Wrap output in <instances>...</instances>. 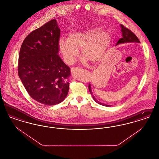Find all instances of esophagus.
I'll list each match as a JSON object with an SVG mask.
<instances>
[{"label":"esophagus","instance_id":"1","mask_svg":"<svg viewBox=\"0 0 159 159\" xmlns=\"http://www.w3.org/2000/svg\"><path fill=\"white\" fill-rule=\"evenodd\" d=\"M79 69V67H72V68H71V72L72 73H74L75 71H77Z\"/></svg>","mask_w":159,"mask_h":159}]
</instances>
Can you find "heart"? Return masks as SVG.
Masks as SVG:
<instances>
[{"mask_svg":"<svg viewBox=\"0 0 159 159\" xmlns=\"http://www.w3.org/2000/svg\"><path fill=\"white\" fill-rule=\"evenodd\" d=\"M111 34L107 30L93 28L71 34L68 40L61 38L58 49L64 61L72 64L79 55L78 48H82V62L87 64L89 60L96 62L100 60L111 42Z\"/></svg>","mask_w":159,"mask_h":159,"instance_id":"1","label":"heart"}]
</instances>
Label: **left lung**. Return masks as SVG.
<instances>
[{"mask_svg": "<svg viewBox=\"0 0 159 159\" xmlns=\"http://www.w3.org/2000/svg\"><path fill=\"white\" fill-rule=\"evenodd\" d=\"M120 27H121V31L122 32V38H120L118 40V42L116 43V45H118L121 44V43H140L139 40L138 39V38H137V36L132 31L129 30L128 29L125 27L122 24H120ZM89 91L90 92V93H91V94L92 96V98L96 102H97L98 104H100V105L106 106V107H110L111 106L110 105H107V104H105L104 103H101V102H99L95 98V97L92 94V92L91 90V84H89Z\"/></svg>", "mask_w": 159, "mask_h": 159, "instance_id": "1", "label": "left lung"}]
</instances>
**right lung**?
<instances>
[{
	"instance_id": "add662e5",
	"label": "right lung",
	"mask_w": 159,
	"mask_h": 159,
	"mask_svg": "<svg viewBox=\"0 0 159 159\" xmlns=\"http://www.w3.org/2000/svg\"><path fill=\"white\" fill-rule=\"evenodd\" d=\"M60 36L52 20L30 33L20 51L18 76L31 97L46 106L60 103L68 94L70 68L58 54Z\"/></svg>"
}]
</instances>
